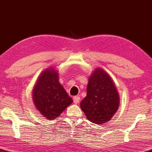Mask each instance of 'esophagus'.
<instances>
[{"label": "esophagus", "mask_w": 152, "mask_h": 152, "mask_svg": "<svg viewBox=\"0 0 152 152\" xmlns=\"http://www.w3.org/2000/svg\"><path fill=\"white\" fill-rule=\"evenodd\" d=\"M73 100H74V102L75 104H77V103H78L79 102V101H80V97L79 96H74V98H73Z\"/></svg>", "instance_id": "obj_1"}]
</instances>
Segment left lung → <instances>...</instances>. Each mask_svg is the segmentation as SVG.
Listing matches in <instances>:
<instances>
[{
  "mask_svg": "<svg viewBox=\"0 0 152 152\" xmlns=\"http://www.w3.org/2000/svg\"><path fill=\"white\" fill-rule=\"evenodd\" d=\"M118 105V94L112 78L97 68L89 77L87 96L80 102L81 110L91 123L102 124L112 118Z\"/></svg>",
  "mask_w": 152,
  "mask_h": 152,
  "instance_id": "1",
  "label": "left lung"
}]
</instances>
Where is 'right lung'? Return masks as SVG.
Listing matches in <instances>:
<instances>
[{"instance_id":"add662e5","label":"right lung","mask_w":152,"mask_h":152,"mask_svg":"<svg viewBox=\"0 0 152 152\" xmlns=\"http://www.w3.org/2000/svg\"><path fill=\"white\" fill-rule=\"evenodd\" d=\"M36 107L45 118L53 120L73 102L58 82L56 71L50 68L42 72L33 90Z\"/></svg>"}]
</instances>
